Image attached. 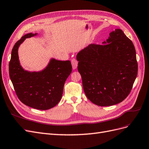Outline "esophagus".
<instances>
[{
    "mask_svg": "<svg viewBox=\"0 0 149 149\" xmlns=\"http://www.w3.org/2000/svg\"><path fill=\"white\" fill-rule=\"evenodd\" d=\"M71 63H72V65L73 69H75L77 68V67L78 61L75 59H72L71 60Z\"/></svg>",
    "mask_w": 149,
    "mask_h": 149,
    "instance_id": "1",
    "label": "esophagus"
}]
</instances>
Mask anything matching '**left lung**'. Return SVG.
Returning a JSON list of instances; mask_svg holds the SVG:
<instances>
[{
    "mask_svg": "<svg viewBox=\"0 0 149 149\" xmlns=\"http://www.w3.org/2000/svg\"><path fill=\"white\" fill-rule=\"evenodd\" d=\"M87 97L100 107L121 103L129 95L138 70L136 49L121 29L102 45L91 44L77 55Z\"/></svg>",
    "mask_w": 149,
    "mask_h": 149,
    "instance_id": "8db88e82",
    "label": "left lung"
}]
</instances>
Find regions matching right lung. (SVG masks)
Wrapping results in <instances>:
<instances>
[{"instance_id": "right-lung-1", "label": "right lung", "mask_w": 149, "mask_h": 149, "mask_svg": "<svg viewBox=\"0 0 149 149\" xmlns=\"http://www.w3.org/2000/svg\"><path fill=\"white\" fill-rule=\"evenodd\" d=\"M36 35L37 33H28L14 45L9 62V75L17 97L23 104L35 109L46 110L60 102L65 81L72 72V65L70 61L52 58L41 71L24 69L19 61L18 47L26 38Z\"/></svg>"}]
</instances>
